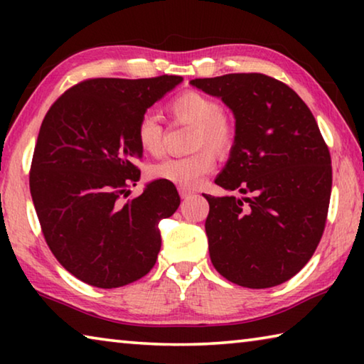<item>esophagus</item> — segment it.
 <instances>
[{"instance_id":"obj_1","label":"esophagus","mask_w":364,"mask_h":364,"mask_svg":"<svg viewBox=\"0 0 364 364\" xmlns=\"http://www.w3.org/2000/svg\"><path fill=\"white\" fill-rule=\"evenodd\" d=\"M178 193H180V196H181V199H189L191 196H193V193H191V191H188V189H184V188H180L178 189Z\"/></svg>"}]
</instances>
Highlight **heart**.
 Segmentation results:
<instances>
[{"mask_svg":"<svg viewBox=\"0 0 364 364\" xmlns=\"http://www.w3.org/2000/svg\"><path fill=\"white\" fill-rule=\"evenodd\" d=\"M171 117L194 127L191 146L194 149L208 146V150L196 151L186 157H170L154 165L149 175L154 180L176 184L178 188H197L215 167L213 154L230 152L234 144V127L223 114L221 104L199 91H184L168 104ZM136 141L141 149L149 156H159L164 149V128L156 114L141 115L136 125Z\"/></svg>","mask_w":364,"mask_h":364,"instance_id":"1","label":"heart"}]
</instances>
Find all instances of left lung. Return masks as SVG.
<instances>
[{
    "label": "left lung",
    "mask_w": 364,
    "mask_h": 364,
    "mask_svg": "<svg viewBox=\"0 0 364 364\" xmlns=\"http://www.w3.org/2000/svg\"><path fill=\"white\" fill-rule=\"evenodd\" d=\"M232 110L236 134L215 183L245 197L205 196L208 252L234 284L267 289L299 273L321 241L332 186L331 154L311 110L263 73L196 78Z\"/></svg>",
    "instance_id": "left-lung-1"
}]
</instances>
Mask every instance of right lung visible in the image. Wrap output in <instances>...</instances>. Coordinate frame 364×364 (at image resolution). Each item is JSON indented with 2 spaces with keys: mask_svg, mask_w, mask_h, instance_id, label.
<instances>
[{
  "mask_svg": "<svg viewBox=\"0 0 364 364\" xmlns=\"http://www.w3.org/2000/svg\"><path fill=\"white\" fill-rule=\"evenodd\" d=\"M176 75L90 78L53 104L36 139L30 193L58 262L86 284L114 289L143 278L160 250L159 221L180 205L173 183L136 186L143 157L136 125L181 83Z\"/></svg>",
  "mask_w": 364,
  "mask_h": 364,
  "instance_id": "right-lung-1",
  "label": "right lung"
}]
</instances>
